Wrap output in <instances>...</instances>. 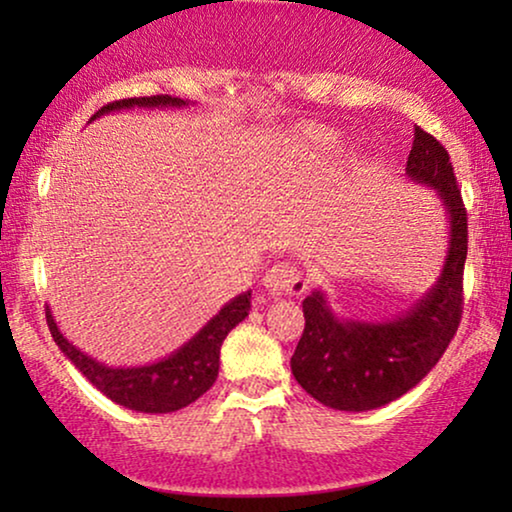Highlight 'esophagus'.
Returning a JSON list of instances; mask_svg holds the SVG:
<instances>
[{"label": "esophagus", "mask_w": 512, "mask_h": 512, "mask_svg": "<svg viewBox=\"0 0 512 512\" xmlns=\"http://www.w3.org/2000/svg\"><path fill=\"white\" fill-rule=\"evenodd\" d=\"M263 286L270 296H300L307 289V282L291 263H275L263 275Z\"/></svg>", "instance_id": "obj_1"}]
</instances>
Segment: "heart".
Returning a JSON list of instances; mask_svg holds the SVG:
<instances>
[{
  "label": "heart",
  "instance_id": "obj_1",
  "mask_svg": "<svg viewBox=\"0 0 512 512\" xmlns=\"http://www.w3.org/2000/svg\"><path fill=\"white\" fill-rule=\"evenodd\" d=\"M317 144L321 146V149H331L333 137H328L326 132H317Z\"/></svg>",
  "mask_w": 512,
  "mask_h": 512
}]
</instances>
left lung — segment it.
Listing matches in <instances>:
<instances>
[{
	"label": "left lung",
	"instance_id": "1",
	"mask_svg": "<svg viewBox=\"0 0 512 512\" xmlns=\"http://www.w3.org/2000/svg\"><path fill=\"white\" fill-rule=\"evenodd\" d=\"M405 174L436 191L445 207L450 235L443 270L436 284L394 319H342L321 289L303 300L305 331L291 356V373L326 408L366 412L396 401L429 375L457 333L468 251L466 209L450 156L422 128H415Z\"/></svg>",
	"mask_w": 512,
	"mask_h": 512
}]
</instances>
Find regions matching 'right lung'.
I'll use <instances>...</instances> for the list:
<instances>
[{
	"label": "right lung",
	"instance_id": "right-lung-1",
	"mask_svg": "<svg viewBox=\"0 0 512 512\" xmlns=\"http://www.w3.org/2000/svg\"><path fill=\"white\" fill-rule=\"evenodd\" d=\"M181 109L188 107V100L172 95L153 97H128V100L111 102L90 118H100L111 111L121 109ZM88 121V123H90ZM251 291H244L233 300H228L191 340L184 342L177 352L165 359L146 363V366H107V363L93 359L79 347H74L55 324L51 307H46V321L51 328L55 345L62 354L81 370L83 377L100 389L111 401L135 412H149V415H163V412H177L205 394L219 377V356L226 335L249 317Z\"/></svg>",
	"mask_w": 512,
	"mask_h": 512
}]
</instances>
